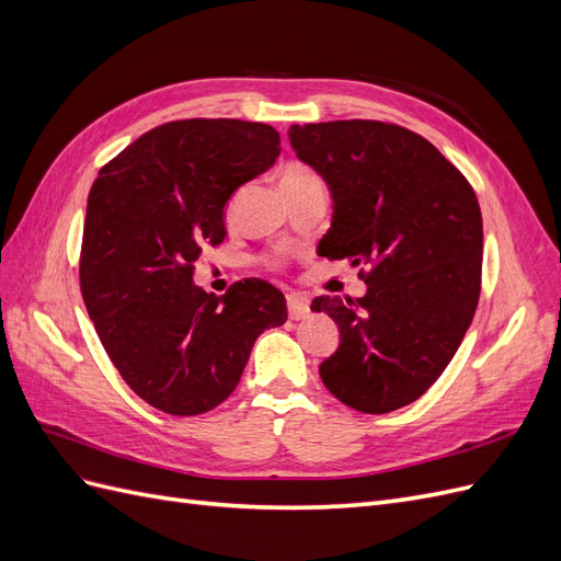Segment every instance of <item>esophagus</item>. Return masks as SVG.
<instances>
[{"instance_id": "esophagus-1", "label": "esophagus", "mask_w": 561, "mask_h": 561, "mask_svg": "<svg viewBox=\"0 0 561 561\" xmlns=\"http://www.w3.org/2000/svg\"><path fill=\"white\" fill-rule=\"evenodd\" d=\"M287 316H290L293 320L307 318L309 316V299L304 295H297V293L287 295Z\"/></svg>"}]
</instances>
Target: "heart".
<instances>
[{"label":"heart","instance_id":"b5f03b06","mask_svg":"<svg viewBox=\"0 0 561 561\" xmlns=\"http://www.w3.org/2000/svg\"><path fill=\"white\" fill-rule=\"evenodd\" d=\"M313 178H318L313 168L307 165V163L297 161V159L285 161V163L280 165V171H278V182H280V186H290V184L307 182V180H313ZM241 194H243V186H241V190H236V192L227 198V203H225V219H227V222H229V219L236 217V210H239V203H241ZM266 264H268V266H278V260H266Z\"/></svg>","mask_w":561,"mask_h":561}]
</instances>
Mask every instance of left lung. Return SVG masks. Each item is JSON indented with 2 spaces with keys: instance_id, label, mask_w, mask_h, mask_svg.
I'll return each mask as SVG.
<instances>
[{
  "instance_id": "left-lung-1",
  "label": "left lung",
  "mask_w": 561,
  "mask_h": 561,
  "mask_svg": "<svg viewBox=\"0 0 561 561\" xmlns=\"http://www.w3.org/2000/svg\"><path fill=\"white\" fill-rule=\"evenodd\" d=\"M287 135L334 198L318 254L360 266L367 283L358 299H313L342 332L320 379L358 412L400 410L443 375L478 309V196L426 138L398 124L346 118Z\"/></svg>"
}]
</instances>
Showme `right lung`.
Listing matches in <instances>:
<instances>
[{"mask_svg":"<svg viewBox=\"0 0 561 561\" xmlns=\"http://www.w3.org/2000/svg\"><path fill=\"white\" fill-rule=\"evenodd\" d=\"M278 154L268 124L182 118L140 135L91 186L81 297L118 375L165 414L225 402L254 339L287 320L266 280H239L222 297L192 283L201 250L225 241L227 198Z\"/></svg>","mask_w":561,"mask_h":561,"instance_id":"add662e5","label":"right lung"}]
</instances>
